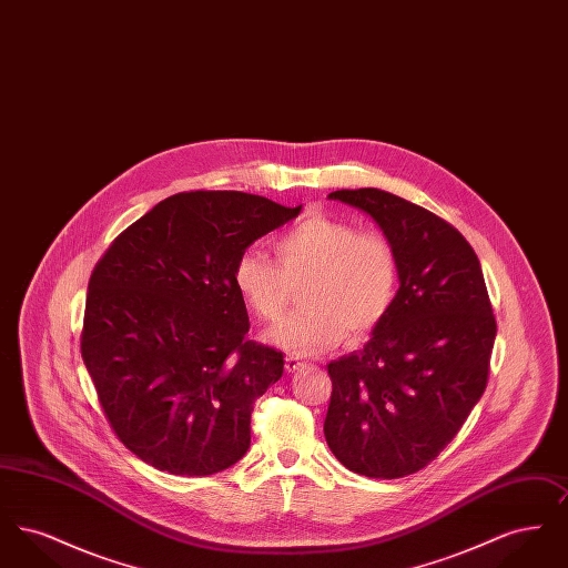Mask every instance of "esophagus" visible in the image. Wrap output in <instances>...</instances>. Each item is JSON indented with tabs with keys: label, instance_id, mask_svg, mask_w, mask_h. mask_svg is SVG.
Segmentation results:
<instances>
[{
	"label": "esophagus",
	"instance_id": "1",
	"mask_svg": "<svg viewBox=\"0 0 568 568\" xmlns=\"http://www.w3.org/2000/svg\"><path fill=\"white\" fill-rule=\"evenodd\" d=\"M304 366H306V364L300 362L294 355H287V357H285V371H287V373H296V371L304 368Z\"/></svg>",
	"mask_w": 568,
	"mask_h": 568
}]
</instances>
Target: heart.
<instances>
[{
    "mask_svg": "<svg viewBox=\"0 0 568 568\" xmlns=\"http://www.w3.org/2000/svg\"><path fill=\"white\" fill-rule=\"evenodd\" d=\"M276 262L246 248L234 264V285L262 322H276L302 283V311L266 332V341L300 357L336 347L345 332L359 338L387 313L398 264L392 243L349 221L308 215L274 241Z\"/></svg>",
    "mask_w": 568,
    "mask_h": 568,
    "instance_id": "heart-1",
    "label": "heart"
}]
</instances>
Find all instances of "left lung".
I'll return each instance as SVG.
<instances>
[{"mask_svg":"<svg viewBox=\"0 0 568 568\" xmlns=\"http://www.w3.org/2000/svg\"><path fill=\"white\" fill-rule=\"evenodd\" d=\"M327 197L373 216L400 287L362 352L327 364V447L343 466L398 479L428 466L484 396L496 320L481 264L458 230L387 191Z\"/></svg>","mask_w":568,"mask_h":568,"instance_id":"8db88e82","label":"left lung"}]
</instances>
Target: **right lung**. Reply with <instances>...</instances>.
<instances>
[{"instance_id": "obj_1", "label": "right lung", "mask_w": 568, "mask_h": 568, "mask_svg": "<svg viewBox=\"0 0 568 568\" xmlns=\"http://www.w3.org/2000/svg\"><path fill=\"white\" fill-rule=\"evenodd\" d=\"M243 191L165 197L110 244L89 278L81 353L110 428L170 475L243 458L251 413L283 353L246 341L239 255L300 215Z\"/></svg>"}]
</instances>
